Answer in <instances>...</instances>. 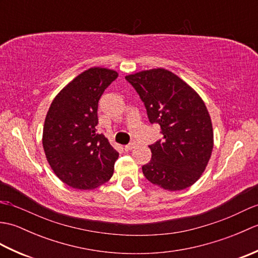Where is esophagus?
<instances>
[{"label":"esophagus","instance_id":"obj_1","mask_svg":"<svg viewBox=\"0 0 258 258\" xmlns=\"http://www.w3.org/2000/svg\"><path fill=\"white\" fill-rule=\"evenodd\" d=\"M135 146H136V144H135V143H130L128 145H126V146L124 147V150H125L126 152L132 151L133 149H135Z\"/></svg>","mask_w":258,"mask_h":258}]
</instances>
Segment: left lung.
Returning a JSON list of instances; mask_svg holds the SVG:
<instances>
[{
	"instance_id": "obj_1",
	"label": "left lung",
	"mask_w": 258,
	"mask_h": 258,
	"mask_svg": "<svg viewBox=\"0 0 258 258\" xmlns=\"http://www.w3.org/2000/svg\"><path fill=\"white\" fill-rule=\"evenodd\" d=\"M144 103L147 117L158 124L163 139L149 147L152 160L144 176L167 190L189 187L205 171L213 151L212 120L200 95L164 69L125 76Z\"/></svg>"
}]
</instances>
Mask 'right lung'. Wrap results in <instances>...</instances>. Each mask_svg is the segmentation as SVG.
Segmentation results:
<instances>
[{
  "instance_id": "obj_1",
  "label": "right lung",
  "mask_w": 258,
  "mask_h": 258,
  "mask_svg": "<svg viewBox=\"0 0 258 258\" xmlns=\"http://www.w3.org/2000/svg\"><path fill=\"white\" fill-rule=\"evenodd\" d=\"M113 70L92 68L70 82L54 98L43 127V149L53 172L73 188H95L112 177L118 158L97 133L98 101L117 79Z\"/></svg>"
}]
</instances>
